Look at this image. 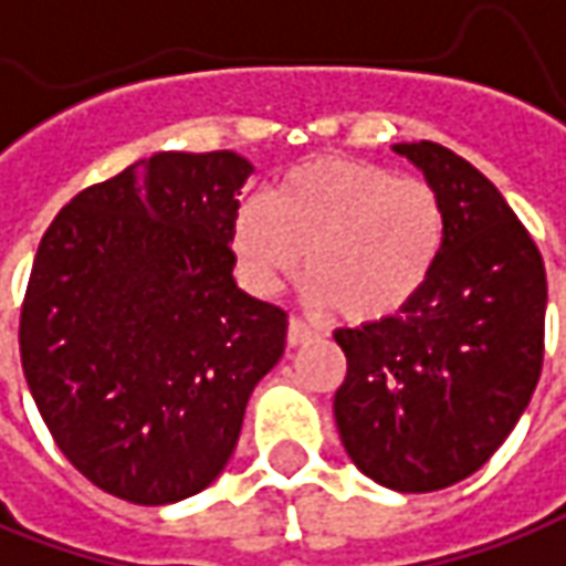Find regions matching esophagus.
<instances>
[{"instance_id": "34e87169", "label": "esophagus", "mask_w": 566, "mask_h": 566, "mask_svg": "<svg viewBox=\"0 0 566 566\" xmlns=\"http://www.w3.org/2000/svg\"><path fill=\"white\" fill-rule=\"evenodd\" d=\"M315 337V332L303 322V318H297V315H291V322H287V344L291 347H300V344H310Z\"/></svg>"}]
</instances>
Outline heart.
Here are the masks:
<instances>
[{"label": "heart", "mask_w": 566, "mask_h": 566, "mask_svg": "<svg viewBox=\"0 0 566 566\" xmlns=\"http://www.w3.org/2000/svg\"><path fill=\"white\" fill-rule=\"evenodd\" d=\"M446 244L437 188L394 170L322 157L291 170L269 198L241 203L234 253L260 294L297 275L315 310L353 325L384 322L428 287Z\"/></svg>", "instance_id": "obj_1"}]
</instances>
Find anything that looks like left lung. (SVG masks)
<instances>
[{"label": "left lung", "mask_w": 566, "mask_h": 566, "mask_svg": "<svg viewBox=\"0 0 566 566\" xmlns=\"http://www.w3.org/2000/svg\"><path fill=\"white\" fill-rule=\"evenodd\" d=\"M437 188L446 244L409 310L337 328L347 378L334 418L353 464L396 493H433L480 471L536 390L545 266L499 188L437 142L394 145Z\"/></svg>", "instance_id": "left-lung-1"}]
</instances>
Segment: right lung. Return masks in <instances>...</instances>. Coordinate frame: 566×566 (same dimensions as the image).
Wrapping results in <instances>:
<instances>
[{
    "mask_svg": "<svg viewBox=\"0 0 566 566\" xmlns=\"http://www.w3.org/2000/svg\"><path fill=\"white\" fill-rule=\"evenodd\" d=\"M234 151H160L83 188L45 229L21 365L57 449L98 490L170 505L232 459L287 313L232 279Z\"/></svg>",
    "mask_w": 566,
    "mask_h": 566,
    "instance_id": "1",
    "label": "right lung"
}]
</instances>
